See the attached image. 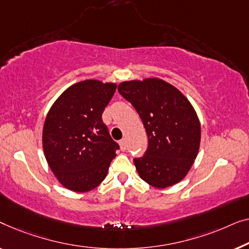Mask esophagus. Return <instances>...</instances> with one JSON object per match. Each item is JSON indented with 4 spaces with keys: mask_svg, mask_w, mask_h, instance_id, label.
Segmentation results:
<instances>
[{
    "mask_svg": "<svg viewBox=\"0 0 249 249\" xmlns=\"http://www.w3.org/2000/svg\"><path fill=\"white\" fill-rule=\"evenodd\" d=\"M120 145H121V149L123 150V151H125V150H126V140L125 139H122L121 140Z\"/></svg>",
    "mask_w": 249,
    "mask_h": 249,
    "instance_id": "34e87169",
    "label": "esophagus"
}]
</instances>
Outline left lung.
Here are the masks:
<instances>
[{
  "label": "left lung",
  "mask_w": 249,
  "mask_h": 249,
  "mask_svg": "<svg viewBox=\"0 0 249 249\" xmlns=\"http://www.w3.org/2000/svg\"><path fill=\"white\" fill-rule=\"evenodd\" d=\"M118 92L135 108L148 135V149L134 158L145 183L166 188L186 176L197 157L201 124L186 97L158 78L132 80L118 85Z\"/></svg>",
  "instance_id": "obj_1"
}]
</instances>
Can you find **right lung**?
<instances>
[{"label": "right lung", "mask_w": 249, "mask_h": 249, "mask_svg": "<svg viewBox=\"0 0 249 249\" xmlns=\"http://www.w3.org/2000/svg\"><path fill=\"white\" fill-rule=\"evenodd\" d=\"M116 83L85 80L69 87L48 111L43 149L48 166L65 188L83 193L97 187L120 148L101 115Z\"/></svg>", "instance_id": "obj_1"}]
</instances>
